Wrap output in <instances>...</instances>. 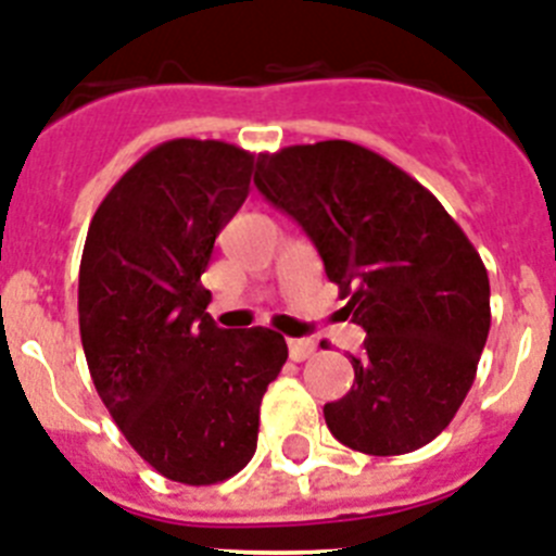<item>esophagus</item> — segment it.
Masks as SVG:
<instances>
[{
    "mask_svg": "<svg viewBox=\"0 0 556 556\" xmlns=\"http://www.w3.org/2000/svg\"><path fill=\"white\" fill-rule=\"evenodd\" d=\"M288 353H291L293 362H305L316 353V342H311V339H288Z\"/></svg>",
    "mask_w": 556,
    "mask_h": 556,
    "instance_id": "1",
    "label": "esophagus"
}]
</instances>
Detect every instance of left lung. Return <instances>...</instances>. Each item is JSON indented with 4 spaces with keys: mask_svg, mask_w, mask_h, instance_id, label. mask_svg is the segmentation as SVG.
<instances>
[{
    "mask_svg": "<svg viewBox=\"0 0 556 556\" xmlns=\"http://www.w3.org/2000/svg\"><path fill=\"white\" fill-rule=\"evenodd\" d=\"M256 189L291 214L367 330L353 387L325 404L336 441L365 455L421 450L450 427L486 344V265L432 191L350 141L256 157Z\"/></svg>",
    "mask_w": 556,
    "mask_h": 556,
    "instance_id": "left-lung-1",
    "label": "left lung"
}]
</instances>
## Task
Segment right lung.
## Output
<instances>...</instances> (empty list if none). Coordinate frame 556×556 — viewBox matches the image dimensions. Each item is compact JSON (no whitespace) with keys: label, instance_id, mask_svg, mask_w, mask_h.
Listing matches in <instances>:
<instances>
[{"label":"right lung","instance_id":"1","mask_svg":"<svg viewBox=\"0 0 556 556\" xmlns=\"http://www.w3.org/2000/svg\"><path fill=\"white\" fill-rule=\"evenodd\" d=\"M254 155L175 138L149 149L92 214L78 328L92 384L163 478L212 486L254 458L260 404L288 358L268 328L223 330L200 274L249 198Z\"/></svg>","mask_w":556,"mask_h":556}]
</instances>
